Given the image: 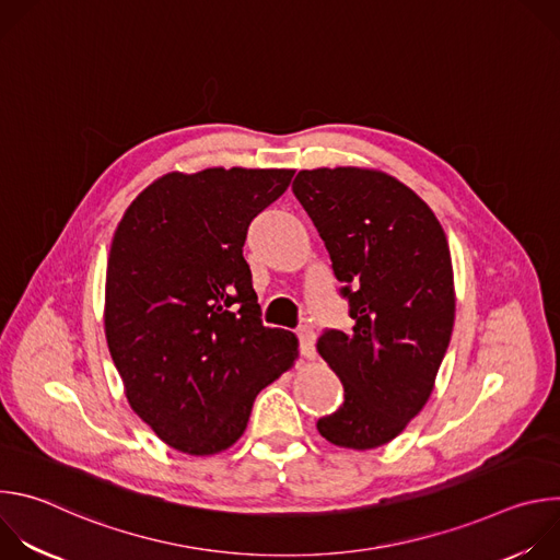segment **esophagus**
<instances>
[{"label":"esophagus","instance_id":"esophagus-1","mask_svg":"<svg viewBox=\"0 0 560 560\" xmlns=\"http://www.w3.org/2000/svg\"><path fill=\"white\" fill-rule=\"evenodd\" d=\"M296 337H299L301 354H303L305 359H312V357H314V332H312V328H307V326L299 328Z\"/></svg>","mask_w":560,"mask_h":560}]
</instances>
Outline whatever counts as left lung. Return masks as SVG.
<instances>
[{
	"mask_svg": "<svg viewBox=\"0 0 560 560\" xmlns=\"http://www.w3.org/2000/svg\"><path fill=\"white\" fill-rule=\"evenodd\" d=\"M292 190L350 301V332L316 350L341 378L343 406L318 419L326 441L374 450L423 410L454 328V270L432 208L396 177L357 166L301 171Z\"/></svg>",
	"mask_w": 560,
	"mask_h": 560,
	"instance_id": "8db88e82",
	"label": "left lung"
}]
</instances>
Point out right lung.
I'll use <instances>...</instances> for the list:
<instances>
[{
	"label": "right lung",
	"mask_w": 560,
	"mask_h": 560,
	"mask_svg": "<svg viewBox=\"0 0 560 560\" xmlns=\"http://www.w3.org/2000/svg\"><path fill=\"white\" fill-rule=\"evenodd\" d=\"M294 171L168 173L126 208L108 255L104 328L135 415L166 445L212 456L246 432L299 339L261 324L244 259L250 221Z\"/></svg>",
	"instance_id": "add662e5"
}]
</instances>
